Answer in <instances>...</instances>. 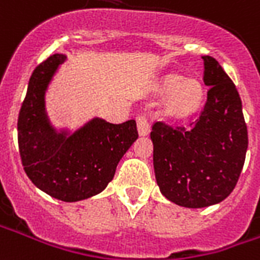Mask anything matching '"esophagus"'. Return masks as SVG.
Instances as JSON below:
<instances>
[{
	"instance_id": "esophagus-1",
	"label": "esophagus",
	"mask_w": 260,
	"mask_h": 260,
	"mask_svg": "<svg viewBox=\"0 0 260 260\" xmlns=\"http://www.w3.org/2000/svg\"><path fill=\"white\" fill-rule=\"evenodd\" d=\"M138 131L140 136H147L150 134V121L146 114H140L138 117Z\"/></svg>"
}]
</instances>
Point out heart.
<instances>
[{"label":"heart","mask_w":260,"mask_h":260,"mask_svg":"<svg viewBox=\"0 0 260 260\" xmlns=\"http://www.w3.org/2000/svg\"><path fill=\"white\" fill-rule=\"evenodd\" d=\"M166 92L165 110L173 117H185L199 108L205 96V88L195 79H184L178 75H168L159 84Z\"/></svg>","instance_id":"1"}]
</instances>
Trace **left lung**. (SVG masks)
<instances>
[{"mask_svg":"<svg viewBox=\"0 0 260 260\" xmlns=\"http://www.w3.org/2000/svg\"><path fill=\"white\" fill-rule=\"evenodd\" d=\"M209 86L201 116L189 125H152L154 172L162 195L176 205H217L235 189L248 147L240 95L217 59L203 55Z\"/></svg>","mask_w":260,"mask_h":260,"instance_id":"8db88e82","label":"left lung"}]
</instances>
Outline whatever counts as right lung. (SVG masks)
Listing matches in <instances>:
<instances>
[{
  "instance_id": "obj_1",
  "label": "right lung",
  "mask_w": 260,
  "mask_h": 260,
  "mask_svg": "<svg viewBox=\"0 0 260 260\" xmlns=\"http://www.w3.org/2000/svg\"><path fill=\"white\" fill-rule=\"evenodd\" d=\"M65 59L64 54L50 55L29 77L17 120V140L29 180L51 198L79 202L108 187L139 135L135 120L110 124L95 117L75 132L51 125L45 94Z\"/></svg>"
}]
</instances>
